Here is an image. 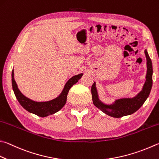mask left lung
<instances>
[{
  "label": "left lung",
  "instance_id": "obj_1",
  "mask_svg": "<svg viewBox=\"0 0 159 159\" xmlns=\"http://www.w3.org/2000/svg\"><path fill=\"white\" fill-rule=\"evenodd\" d=\"M147 59V74L146 80L142 90L136 96L133 98H123L115 100V102L111 105H107L101 102L99 99L96 83H94L92 85L91 92L92 101L94 105L100 109L105 114L112 117H122L126 115L134 113L143 105L146 99L149 97L152 87V62L147 50L145 51Z\"/></svg>",
  "mask_w": 159,
  "mask_h": 159
}]
</instances>
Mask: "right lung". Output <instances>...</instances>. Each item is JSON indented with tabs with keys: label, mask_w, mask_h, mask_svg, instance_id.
I'll return each instance as SVG.
<instances>
[{
	"label": "right lung",
	"mask_w": 159,
	"mask_h": 159,
	"mask_svg": "<svg viewBox=\"0 0 159 159\" xmlns=\"http://www.w3.org/2000/svg\"><path fill=\"white\" fill-rule=\"evenodd\" d=\"M83 75V74H79L71 77L66 83L62 92L58 97L53 100L44 102H34V101L25 97L20 92L18 87H17L15 80H14V70L11 71V84H12L14 94H15L17 100L22 107L31 113L37 115V116L44 117L56 113L65 105L69 90L72 87V85L76 84L79 81Z\"/></svg>",
	"instance_id": "obj_1"
}]
</instances>
